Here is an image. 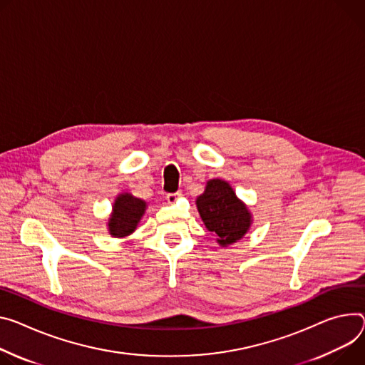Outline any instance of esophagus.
<instances>
[{
    "mask_svg": "<svg viewBox=\"0 0 365 365\" xmlns=\"http://www.w3.org/2000/svg\"><path fill=\"white\" fill-rule=\"evenodd\" d=\"M179 192H175V193H168L165 195V200H168V202L169 204H175L176 201H178V197H179Z\"/></svg>",
    "mask_w": 365,
    "mask_h": 365,
    "instance_id": "1",
    "label": "esophagus"
}]
</instances>
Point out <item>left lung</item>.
Here are the masks:
<instances>
[{"label": "left lung", "instance_id": "left-lung-1", "mask_svg": "<svg viewBox=\"0 0 365 365\" xmlns=\"http://www.w3.org/2000/svg\"><path fill=\"white\" fill-rule=\"evenodd\" d=\"M196 207L205 227L218 236L221 246L236 243L250 227V212L224 180H210L205 192L197 196Z\"/></svg>", "mask_w": 365, "mask_h": 365}]
</instances>
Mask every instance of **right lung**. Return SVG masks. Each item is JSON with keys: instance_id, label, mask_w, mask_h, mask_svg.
I'll use <instances>...</instances> for the list:
<instances>
[{"instance_id": "right-lung-1", "label": "right lung", "mask_w": 365, "mask_h": 365, "mask_svg": "<svg viewBox=\"0 0 365 365\" xmlns=\"http://www.w3.org/2000/svg\"><path fill=\"white\" fill-rule=\"evenodd\" d=\"M145 211V202L130 193H122L113 204V214L109 218V231L113 237H125L137 228Z\"/></svg>"}]
</instances>
